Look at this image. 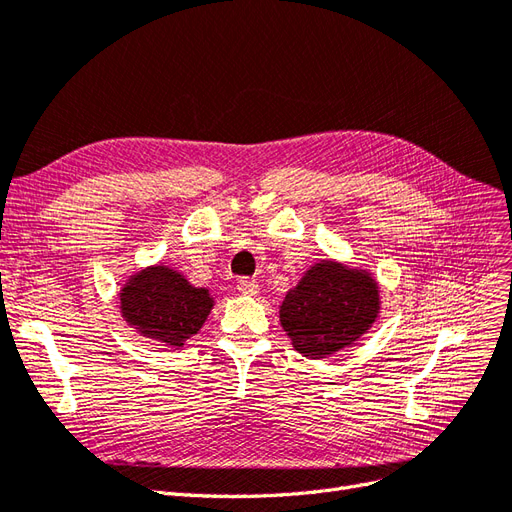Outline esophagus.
<instances>
[{
	"label": "esophagus",
	"instance_id": "esophagus-1",
	"mask_svg": "<svg viewBox=\"0 0 512 512\" xmlns=\"http://www.w3.org/2000/svg\"><path fill=\"white\" fill-rule=\"evenodd\" d=\"M238 291L244 296H255L259 291V285L255 279H248V276H244V279L238 281Z\"/></svg>",
	"mask_w": 512,
	"mask_h": 512
}]
</instances>
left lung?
Here are the masks:
<instances>
[{"instance_id":"obj_1","label":"left lung","mask_w":512,"mask_h":512,"mask_svg":"<svg viewBox=\"0 0 512 512\" xmlns=\"http://www.w3.org/2000/svg\"><path fill=\"white\" fill-rule=\"evenodd\" d=\"M379 304V285L367 270L321 259L287 291L279 315L296 352L319 360L369 332Z\"/></svg>"}]
</instances>
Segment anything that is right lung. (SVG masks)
Wrapping results in <instances>:
<instances>
[{
	"instance_id": "1",
	"label": "right lung",
	"mask_w": 512,
	"mask_h": 512,
	"mask_svg": "<svg viewBox=\"0 0 512 512\" xmlns=\"http://www.w3.org/2000/svg\"><path fill=\"white\" fill-rule=\"evenodd\" d=\"M214 306L206 287H195L184 274L169 266L139 270L120 289V311L141 337L171 347L184 343L201 330Z\"/></svg>"
}]
</instances>
